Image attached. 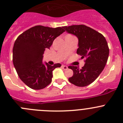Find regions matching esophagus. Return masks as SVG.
Returning <instances> with one entry per match:
<instances>
[{
    "mask_svg": "<svg viewBox=\"0 0 123 123\" xmlns=\"http://www.w3.org/2000/svg\"><path fill=\"white\" fill-rule=\"evenodd\" d=\"M62 68H64V70H67V69L68 68V67L66 66V65H62Z\"/></svg>",
    "mask_w": 123,
    "mask_h": 123,
    "instance_id": "obj_1",
    "label": "esophagus"
}]
</instances>
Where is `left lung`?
I'll use <instances>...</instances> for the list:
<instances>
[{
    "label": "left lung",
    "instance_id": "1",
    "mask_svg": "<svg viewBox=\"0 0 123 123\" xmlns=\"http://www.w3.org/2000/svg\"><path fill=\"white\" fill-rule=\"evenodd\" d=\"M63 28L67 32L77 37V54L82 56L81 59H85L82 69L68 67L73 71V75L68 80L77 86H86L98 77L106 64L109 53L107 41L102 34L85 25H72Z\"/></svg>",
    "mask_w": 123,
    "mask_h": 123
}]
</instances>
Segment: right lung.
<instances>
[{
	"instance_id": "obj_1",
	"label": "right lung",
	"mask_w": 123,
	"mask_h": 123,
	"mask_svg": "<svg viewBox=\"0 0 123 123\" xmlns=\"http://www.w3.org/2000/svg\"><path fill=\"white\" fill-rule=\"evenodd\" d=\"M65 32L63 27L56 28L35 26L19 35L12 50L13 64L20 79L29 88L38 90L52 82L53 66L43 62L46 49H50L55 39Z\"/></svg>"
}]
</instances>
